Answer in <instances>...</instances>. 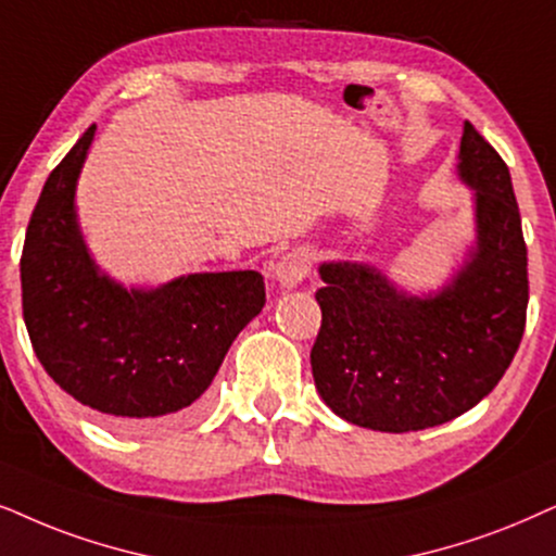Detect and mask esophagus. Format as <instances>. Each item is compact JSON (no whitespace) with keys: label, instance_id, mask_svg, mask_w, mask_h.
Returning <instances> with one entry per match:
<instances>
[{"label":"esophagus","instance_id":"1","mask_svg":"<svg viewBox=\"0 0 556 556\" xmlns=\"http://www.w3.org/2000/svg\"><path fill=\"white\" fill-rule=\"evenodd\" d=\"M312 252L304 250V248H295L291 252H286V255H280L276 265H273V280L280 288H295L308 276V270H312Z\"/></svg>","mask_w":556,"mask_h":556}]
</instances>
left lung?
Returning a JSON list of instances; mask_svg holds the SVG:
<instances>
[{
  "label": "left lung",
  "mask_w": 556,
  "mask_h": 556,
  "mask_svg": "<svg viewBox=\"0 0 556 556\" xmlns=\"http://www.w3.org/2000/svg\"><path fill=\"white\" fill-rule=\"evenodd\" d=\"M457 178L472 193L475 235L442 286L410 291L372 263L319 265L314 383L355 427L403 434L457 419L498 386L521 344L529 306L521 214L508 165L470 122Z\"/></svg>",
  "instance_id": "left-lung-1"
}]
</instances>
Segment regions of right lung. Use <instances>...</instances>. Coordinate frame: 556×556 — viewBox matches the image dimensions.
Returning a JSON list of instances; mask_svg holds the SVG:
<instances>
[{"label":"right lung","mask_w":556,"mask_h":556,"mask_svg":"<svg viewBox=\"0 0 556 556\" xmlns=\"http://www.w3.org/2000/svg\"><path fill=\"white\" fill-rule=\"evenodd\" d=\"M97 125L50 173L27 225L20 280L40 365L114 427L189 419L237 334L265 306L257 270L189 273L125 286L102 270L81 232L76 189Z\"/></svg>","instance_id":"add662e5"}]
</instances>
